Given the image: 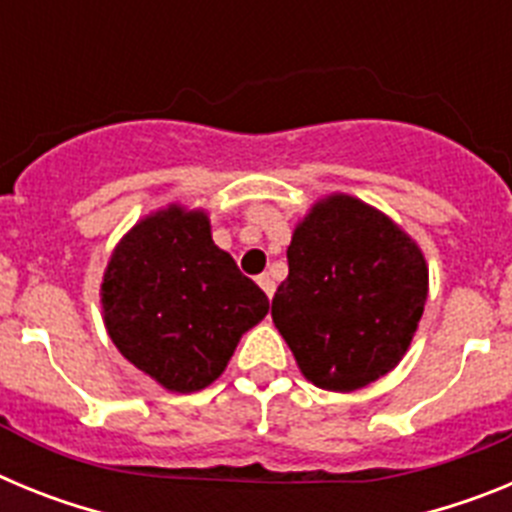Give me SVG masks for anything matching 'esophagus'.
Returning a JSON list of instances; mask_svg holds the SVG:
<instances>
[{"label": "esophagus", "instance_id": "obj_1", "mask_svg": "<svg viewBox=\"0 0 512 512\" xmlns=\"http://www.w3.org/2000/svg\"><path fill=\"white\" fill-rule=\"evenodd\" d=\"M259 287L264 289L266 297H274V289H277V284H274V279H271L269 274H261V277H259Z\"/></svg>", "mask_w": 512, "mask_h": 512}]
</instances>
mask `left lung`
Wrapping results in <instances>:
<instances>
[{"mask_svg":"<svg viewBox=\"0 0 512 512\" xmlns=\"http://www.w3.org/2000/svg\"><path fill=\"white\" fill-rule=\"evenodd\" d=\"M271 320L302 377L354 392L408 354L428 300V264L390 215L359 197H320L295 225Z\"/></svg>","mask_w":512,"mask_h":512,"instance_id":"1","label":"left lung"}]
</instances>
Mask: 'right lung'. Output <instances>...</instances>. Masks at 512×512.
Returning a JSON list of instances; mask_svg holds the SVG:
<instances>
[{"label":"right lung","mask_w":512,"mask_h":512,"mask_svg":"<svg viewBox=\"0 0 512 512\" xmlns=\"http://www.w3.org/2000/svg\"><path fill=\"white\" fill-rule=\"evenodd\" d=\"M99 297L117 351L179 395L210 387L243 333L269 312L264 292L215 246L207 210L179 202L122 235Z\"/></svg>","instance_id":"right-lung-1"}]
</instances>
